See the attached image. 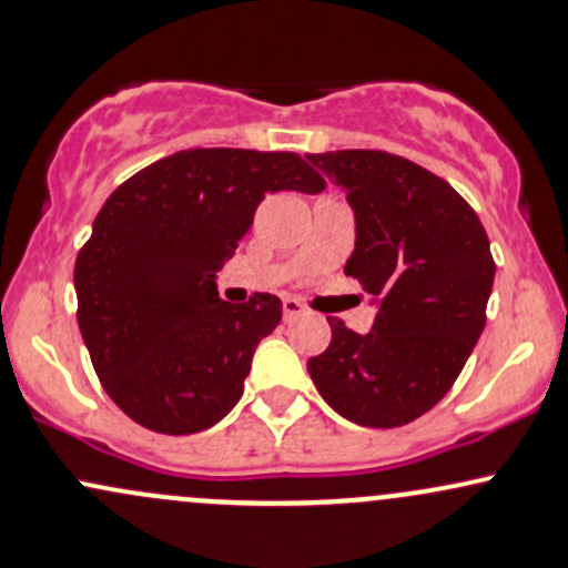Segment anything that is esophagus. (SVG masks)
I'll use <instances>...</instances> for the list:
<instances>
[{"label":"esophagus","mask_w":568,"mask_h":568,"mask_svg":"<svg viewBox=\"0 0 568 568\" xmlns=\"http://www.w3.org/2000/svg\"><path fill=\"white\" fill-rule=\"evenodd\" d=\"M303 314V306L297 297H284V316L286 320H295V316Z\"/></svg>","instance_id":"esophagus-1"}]
</instances>
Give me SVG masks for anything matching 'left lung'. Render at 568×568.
Returning a JSON list of instances; mask_svg holds the SVG:
<instances>
[{"label":"left lung","instance_id":"obj_1","mask_svg":"<svg viewBox=\"0 0 568 568\" xmlns=\"http://www.w3.org/2000/svg\"><path fill=\"white\" fill-rule=\"evenodd\" d=\"M346 192L355 252L344 273L379 301L371 333L331 322V346L308 359L322 398L365 428H398L449 393L485 327L496 276L471 205L430 170L349 149L308 154Z\"/></svg>","mask_w":568,"mask_h":568}]
</instances>
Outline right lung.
Segmentation results:
<instances>
[{"label":"right lung","instance_id":"right-lung-1","mask_svg":"<svg viewBox=\"0 0 568 568\" xmlns=\"http://www.w3.org/2000/svg\"><path fill=\"white\" fill-rule=\"evenodd\" d=\"M316 194L325 179L292 151L189 149L124 181L75 260L78 327L113 404L143 428L189 436L243 395L282 301L219 297L265 194Z\"/></svg>","mask_w":568,"mask_h":568}]
</instances>
